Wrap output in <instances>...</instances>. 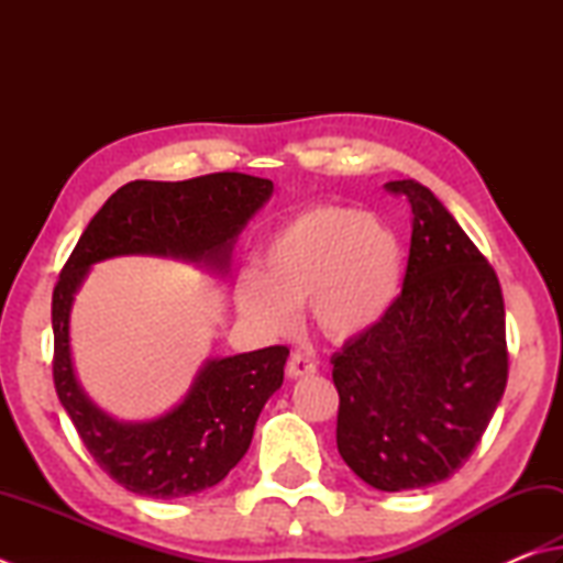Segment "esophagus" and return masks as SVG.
Here are the masks:
<instances>
[{"label": "esophagus", "instance_id": "esophagus-1", "mask_svg": "<svg viewBox=\"0 0 563 563\" xmlns=\"http://www.w3.org/2000/svg\"><path fill=\"white\" fill-rule=\"evenodd\" d=\"M313 373H316L313 360H309V357L301 355V353H291L289 363H286V375H289L291 379H296V377H309Z\"/></svg>", "mask_w": 563, "mask_h": 563}]
</instances>
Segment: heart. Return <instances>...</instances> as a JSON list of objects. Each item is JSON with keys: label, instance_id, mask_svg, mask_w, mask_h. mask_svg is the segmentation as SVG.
<instances>
[{"label": "heart", "instance_id": "obj_1", "mask_svg": "<svg viewBox=\"0 0 563 563\" xmlns=\"http://www.w3.org/2000/svg\"><path fill=\"white\" fill-rule=\"evenodd\" d=\"M405 282V247L385 220L350 208H311L274 232L260 274L235 279L238 311L262 331L286 333L309 301L331 341H350L385 321Z\"/></svg>", "mask_w": 563, "mask_h": 563}]
</instances>
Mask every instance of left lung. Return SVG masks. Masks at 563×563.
Returning <instances> with one entry per match:
<instances>
[{
	"label": "left lung",
	"mask_w": 563,
	"mask_h": 563,
	"mask_svg": "<svg viewBox=\"0 0 563 563\" xmlns=\"http://www.w3.org/2000/svg\"><path fill=\"white\" fill-rule=\"evenodd\" d=\"M411 247L385 321L333 353L338 453L385 493L441 483L478 446L507 385L505 301L495 269L419 181Z\"/></svg>",
	"instance_id": "left-lung-1"
}]
</instances>
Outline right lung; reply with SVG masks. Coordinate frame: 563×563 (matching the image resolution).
<instances>
[{"label": "right lung", "mask_w": 563, "mask_h": 563, "mask_svg": "<svg viewBox=\"0 0 563 563\" xmlns=\"http://www.w3.org/2000/svg\"><path fill=\"white\" fill-rule=\"evenodd\" d=\"M274 194L238 172L132 181L108 198L53 289V382L85 449L130 493L174 500L218 485L247 453L262 407L282 387L286 345L206 360L188 395L152 421H117L85 395L70 357V306L92 264L162 254L228 272L232 245Z\"/></svg>", "instance_id": "1"}]
</instances>
